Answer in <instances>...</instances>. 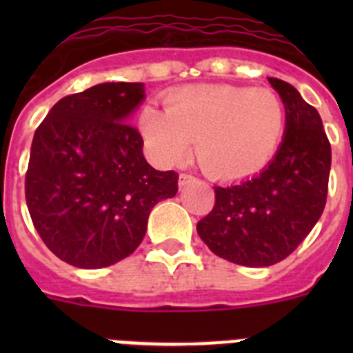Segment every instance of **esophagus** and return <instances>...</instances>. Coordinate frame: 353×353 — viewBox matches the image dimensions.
<instances>
[{
  "label": "esophagus",
  "mask_w": 353,
  "mask_h": 353,
  "mask_svg": "<svg viewBox=\"0 0 353 353\" xmlns=\"http://www.w3.org/2000/svg\"><path fill=\"white\" fill-rule=\"evenodd\" d=\"M194 176H192V174H189V173H182L180 174V179H179V185L180 187H185V185H189V183L191 182H194Z\"/></svg>",
  "instance_id": "esophagus-1"
}]
</instances>
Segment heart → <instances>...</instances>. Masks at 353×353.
<instances>
[{"instance_id":"heart-1","label":"heart","mask_w":353,"mask_h":353,"mask_svg":"<svg viewBox=\"0 0 353 353\" xmlns=\"http://www.w3.org/2000/svg\"><path fill=\"white\" fill-rule=\"evenodd\" d=\"M139 127L152 157L164 166L185 161L196 141V159L210 176L239 180L276 155L286 108L270 88L198 84L170 93L166 111L146 105Z\"/></svg>"}]
</instances>
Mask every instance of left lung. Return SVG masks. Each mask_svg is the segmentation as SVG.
<instances>
[{"instance_id":"8db88e82","label":"left lung","mask_w":353,"mask_h":353,"mask_svg":"<svg viewBox=\"0 0 353 353\" xmlns=\"http://www.w3.org/2000/svg\"><path fill=\"white\" fill-rule=\"evenodd\" d=\"M286 108L276 155L260 174L215 185V205L196 230L214 254L245 267L290 256L318 223L327 201L330 143L316 109L290 83L269 77Z\"/></svg>"}]
</instances>
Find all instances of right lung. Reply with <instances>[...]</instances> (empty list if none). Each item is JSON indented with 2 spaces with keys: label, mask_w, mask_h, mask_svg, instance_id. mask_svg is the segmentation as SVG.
Listing matches in <instances>:
<instances>
[{
  "label": "right lung",
  "mask_w": 353,
  "mask_h": 353,
  "mask_svg": "<svg viewBox=\"0 0 353 353\" xmlns=\"http://www.w3.org/2000/svg\"><path fill=\"white\" fill-rule=\"evenodd\" d=\"M143 83H102L63 97L35 130L26 203L43 244L79 269L132 254L152 208L179 191V173L157 171L127 123Z\"/></svg>",
  "instance_id": "add662e5"
}]
</instances>
